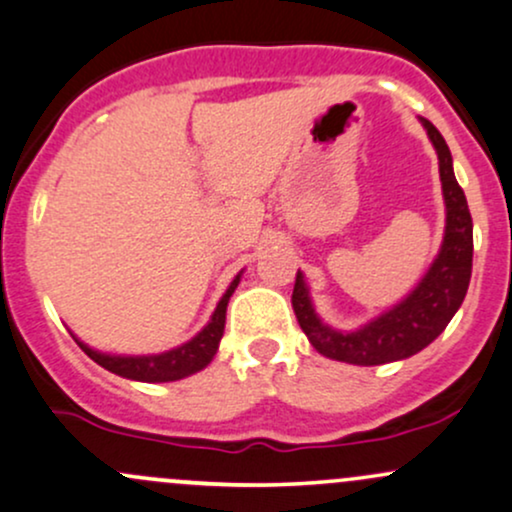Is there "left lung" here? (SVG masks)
<instances>
[{"label":"left lung","instance_id":"8db88e82","mask_svg":"<svg viewBox=\"0 0 512 512\" xmlns=\"http://www.w3.org/2000/svg\"><path fill=\"white\" fill-rule=\"evenodd\" d=\"M421 125L438 154L445 199V236L438 257L419 286L402 303L370 320L361 330L339 332L317 317L301 269L296 274L291 303L298 325L310 344L322 356L334 358V361L354 363V366H380V363L402 361V358L419 354L448 327L452 315L467 296L474 252L472 214H469L467 197L452 173V156L443 134L426 117H421Z\"/></svg>","mask_w":512,"mask_h":512}]
</instances>
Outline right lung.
Instances as JSON below:
<instances>
[{"mask_svg":"<svg viewBox=\"0 0 512 512\" xmlns=\"http://www.w3.org/2000/svg\"><path fill=\"white\" fill-rule=\"evenodd\" d=\"M243 274V272H240ZM240 274L231 281L223 298L216 305L214 315L207 322L202 332L195 334L190 342H185L182 346H175V349L163 351V354H149V356H115V354H101V351L91 349L84 342L76 339V344L81 346V351L88 358L103 366L110 373L122 375L127 380H139V383H170V380H182L187 375L197 373V370L207 368L214 358L216 349H219V342L223 337V327H226V308L228 301H231L233 291L238 289L240 284Z\"/></svg>","mask_w":512,"mask_h":512,"instance_id":"obj_1","label":"right lung"}]
</instances>
